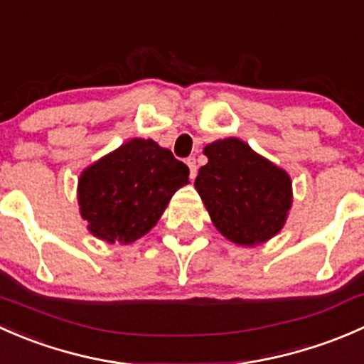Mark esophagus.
<instances>
[{"mask_svg":"<svg viewBox=\"0 0 364 364\" xmlns=\"http://www.w3.org/2000/svg\"><path fill=\"white\" fill-rule=\"evenodd\" d=\"M186 165H188V168H190V176H192V178H196L197 176V160L193 159V156H188V159H186Z\"/></svg>","mask_w":364,"mask_h":364,"instance_id":"obj_1","label":"esophagus"}]
</instances>
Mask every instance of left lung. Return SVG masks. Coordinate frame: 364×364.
Here are the masks:
<instances>
[{"instance_id": "1", "label": "left lung", "mask_w": 364, "mask_h": 364, "mask_svg": "<svg viewBox=\"0 0 364 364\" xmlns=\"http://www.w3.org/2000/svg\"><path fill=\"white\" fill-rule=\"evenodd\" d=\"M204 155L196 188L216 229L245 247L273 237L292 203L287 172L234 137L205 146Z\"/></svg>"}]
</instances>
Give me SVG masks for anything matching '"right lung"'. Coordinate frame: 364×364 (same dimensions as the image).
<instances>
[{"label":"right lung","mask_w":364,"mask_h":364,"mask_svg":"<svg viewBox=\"0 0 364 364\" xmlns=\"http://www.w3.org/2000/svg\"><path fill=\"white\" fill-rule=\"evenodd\" d=\"M190 168L151 139H132L79 179L80 215L93 236L132 243L159 222Z\"/></svg>","instance_id":"add662e5"}]
</instances>
